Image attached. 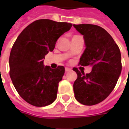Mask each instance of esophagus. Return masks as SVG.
I'll list each match as a JSON object with an SVG mask.
<instances>
[{
    "instance_id": "esophagus-1",
    "label": "esophagus",
    "mask_w": 129,
    "mask_h": 129,
    "mask_svg": "<svg viewBox=\"0 0 129 129\" xmlns=\"http://www.w3.org/2000/svg\"><path fill=\"white\" fill-rule=\"evenodd\" d=\"M65 70H66V72H69V71H70V70H71V68L66 67V68H65Z\"/></svg>"
}]
</instances>
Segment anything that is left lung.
I'll list each match as a JSON object with an SVG mask.
<instances>
[{
    "label": "left lung",
    "instance_id": "8db88e82",
    "mask_svg": "<svg viewBox=\"0 0 129 129\" xmlns=\"http://www.w3.org/2000/svg\"><path fill=\"white\" fill-rule=\"evenodd\" d=\"M73 26L84 36L86 45L79 64L92 66V71L86 75L73 68L77 75L73 84L75 97L84 105H95L105 100L116 85L122 71L120 50L102 27L91 24Z\"/></svg>",
    "mask_w": 129,
    "mask_h": 129
}]
</instances>
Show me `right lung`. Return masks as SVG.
Here are the masks:
<instances>
[{
    "mask_svg": "<svg viewBox=\"0 0 129 129\" xmlns=\"http://www.w3.org/2000/svg\"><path fill=\"white\" fill-rule=\"evenodd\" d=\"M72 26L64 22L37 20L27 25L14 43L9 59L10 77L19 95L29 104L42 107L56 100L65 68L44 66L43 59Z\"/></svg>",
    "mask_w": 129,
    "mask_h": 129,
    "instance_id": "add662e5",
    "label": "right lung"
}]
</instances>
